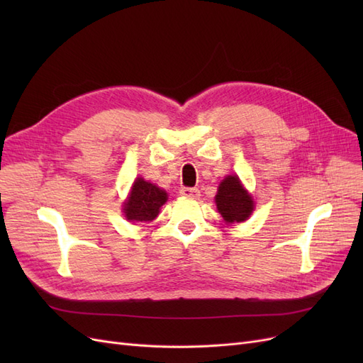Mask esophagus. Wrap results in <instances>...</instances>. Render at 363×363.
<instances>
[{
    "mask_svg": "<svg viewBox=\"0 0 363 363\" xmlns=\"http://www.w3.org/2000/svg\"><path fill=\"white\" fill-rule=\"evenodd\" d=\"M180 194L188 199H200V191L196 188H182Z\"/></svg>",
    "mask_w": 363,
    "mask_h": 363,
    "instance_id": "obj_1",
    "label": "esophagus"
}]
</instances>
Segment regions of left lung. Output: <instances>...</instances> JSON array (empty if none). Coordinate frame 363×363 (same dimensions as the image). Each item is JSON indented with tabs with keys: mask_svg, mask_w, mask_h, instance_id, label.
Listing matches in <instances>:
<instances>
[{
	"mask_svg": "<svg viewBox=\"0 0 363 363\" xmlns=\"http://www.w3.org/2000/svg\"><path fill=\"white\" fill-rule=\"evenodd\" d=\"M215 201L218 212L223 215L227 223L245 221L255 208V203L236 175H228L221 182Z\"/></svg>",
	"mask_w": 363,
	"mask_h": 363,
	"instance_id": "1",
	"label": "left lung"
}]
</instances>
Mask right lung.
I'll return each mask as SVG.
<instances>
[{
  "instance_id": "add662e5",
  "label": "right lung",
  "mask_w": 363,
  "mask_h": 363,
  "mask_svg": "<svg viewBox=\"0 0 363 363\" xmlns=\"http://www.w3.org/2000/svg\"><path fill=\"white\" fill-rule=\"evenodd\" d=\"M168 195L156 184L138 179L130 192L127 203L124 204V213L128 221L148 223L157 215L160 207L167 203Z\"/></svg>"
}]
</instances>
